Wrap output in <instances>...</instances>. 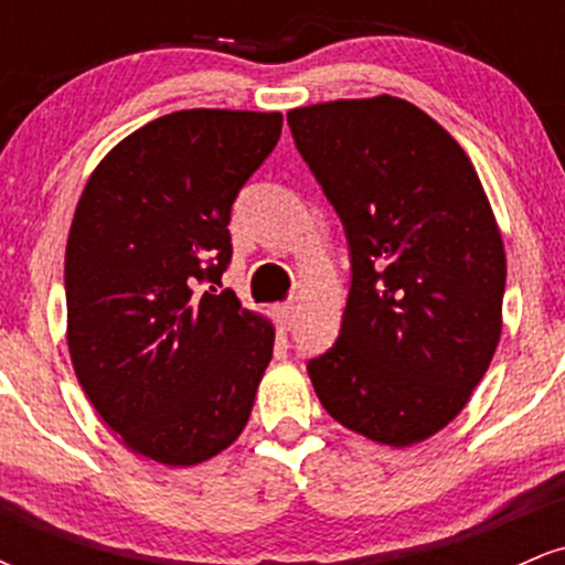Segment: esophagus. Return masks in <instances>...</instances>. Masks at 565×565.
<instances>
[{
	"instance_id": "esophagus-1",
	"label": "esophagus",
	"mask_w": 565,
	"mask_h": 565,
	"mask_svg": "<svg viewBox=\"0 0 565 565\" xmlns=\"http://www.w3.org/2000/svg\"><path fill=\"white\" fill-rule=\"evenodd\" d=\"M276 313H278V321H281V327L289 329L291 323H295L297 305H295V302H281V305H278V308H276Z\"/></svg>"
}]
</instances>
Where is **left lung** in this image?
<instances>
[{"instance_id": "left-lung-1", "label": "left lung", "mask_w": 565, "mask_h": 565, "mask_svg": "<svg viewBox=\"0 0 565 565\" xmlns=\"http://www.w3.org/2000/svg\"><path fill=\"white\" fill-rule=\"evenodd\" d=\"M297 151L345 228L340 334L308 361L340 425L387 446L462 412L502 334L504 246L468 153L401 97L287 114Z\"/></svg>"}]
</instances>
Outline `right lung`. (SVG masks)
<instances>
[{"instance_id": "1", "label": "right lung", "mask_w": 565, "mask_h": 565, "mask_svg": "<svg viewBox=\"0 0 565 565\" xmlns=\"http://www.w3.org/2000/svg\"><path fill=\"white\" fill-rule=\"evenodd\" d=\"M281 114L193 108L140 127L84 185L66 246L68 350L132 451L185 468L242 436L274 327L217 289L233 201Z\"/></svg>"}]
</instances>
